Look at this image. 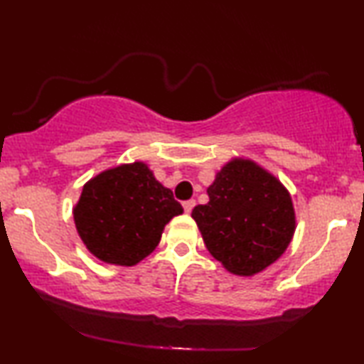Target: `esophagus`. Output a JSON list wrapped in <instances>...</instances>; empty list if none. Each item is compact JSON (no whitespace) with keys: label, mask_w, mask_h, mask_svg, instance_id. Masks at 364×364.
<instances>
[{"label":"esophagus","mask_w":364,"mask_h":364,"mask_svg":"<svg viewBox=\"0 0 364 364\" xmlns=\"http://www.w3.org/2000/svg\"><path fill=\"white\" fill-rule=\"evenodd\" d=\"M182 205H183V210H186V213H191L192 208L196 207V200H186Z\"/></svg>","instance_id":"1"}]
</instances>
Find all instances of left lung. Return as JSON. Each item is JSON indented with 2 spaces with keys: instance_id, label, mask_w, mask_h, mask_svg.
<instances>
[{
  "instance_id": "8db88e82",
  "label": "left lung",
  "mask_w": 364,
  "mask_h": 364,
  "mask_svg": "<svg viewBox=\"0 0 364 364\" xmlns=\"http://www.w3.org/2000/svg\"><path fill=\"white\" fill-rule=\"evenodd\" d=\"M208 202L192 210L203 242L227 272L253 277L275 263L296 228L288 188L257 162L233 157L207 188Z\"/></svg>"
}]
</instances>
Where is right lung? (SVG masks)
Here are the masks:
<instances>
[{"label":"right lung","instance_id":"obj_1","mask_svg":"<svg viewBox=\"0 0 364 364\" xmlns=\"http://www.w3.org/2000/svg\"><path fill=\"white\" fill-rule=\"evenodd\" d=\"M183 208L146 162L106 168L84 183L73 208L81 240L104 263L134 267L151 255Z\"/></svg>","mask_w":364,"mask_h":364}]
</instances>
